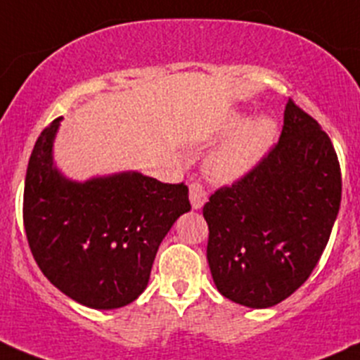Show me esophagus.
Wrapping results in <instances>:
<instances>
[{
  "label": "esophagus",
  "instance_id": "1",
  "mask_svg": "<svg viewBox=\"0 0 360 360\" xmlns=\"http://www.w3.org/2000/svg\"><path fill=\"white\" fill-rule=\"evenodd\" d=\"M190 200L193 209H200L203 203L207 202V191L200 183H191L190 184Z\"/></svg>",
  "mask_w": 360,
  "mask_h": 360
}]
</instances>
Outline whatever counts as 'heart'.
<instances>
[{"label": "heart", "instance_id": "1", "mask_svg": "<svg viewBox=\"0 0 360 360\" xmlns=\"http://www.w3.org/2000/svg\"><path fill=\"white\" fill-rule=\"evenodd\" d=\"M242 120L244 118L240 115L230 116L223 125V134L234 132L242 124ZM275 137H277V125L274 120L268 116L250 120L231 136L224 146H221L207 160V174L217 183H230L245 176L270 150Z\"/></svg>", "mask_w": 360, "mask_h": 360}]
</instances>
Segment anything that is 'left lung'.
Segmentation results:
<instances>
[{
    "label": "left lung",
    "instance_id": "1",
    "mask_svg": "<svg viewBox=\"0 0 360 360\" xmlns=\"http://www.w3.org/2000/svg\"><path fill=\"white\" fill-rule=\"evenodd\" d=\"M340 202L335 146L317 120L289 99L281 139L203 205L217 291L250 308L291 296L317 266Z\"/></svg>",
    "mask_w": 360,
    "mask_h": 360
}]
</instances>
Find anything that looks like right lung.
<instances>
[{
  "label": "right lung",
  "mask_w": 360,
  "mask_h": 360,
  "mask_svg": "<svg viewBox=\"0 0 360 360\" xmlns=\"http://www.w3.org/2000/svg\"><path fill=\"white\" fill-rule=\"evenodd\" d=\"M59 120L43 129L27 163L29 249L43 275L71 300L97 310L125 307L146 289L174 221L191 209L188 186L139 172L68 181L52 163Z\"/></svg>",
  "instance_id": "add662e5"
}]
</instances>
